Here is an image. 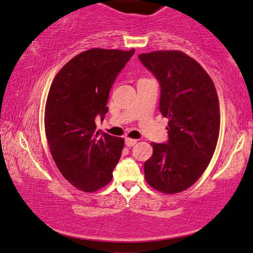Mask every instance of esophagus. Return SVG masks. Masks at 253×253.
I'll use <instances>...</instances> for the list:
<instances>
[{
    "mask_svg": "<svg viewBox=\"0 0 253 253\" xmlns=\"http://www.w3.org/2000/svg\"><path fill=\"white\" fill-rule=\"evenodd\" d=\"M136 142L137 141L134 140V138H128V137L125 138V144H126V147H128V148L133 147V145L136 144Z\"/></svg>",
    "mask_w": 253,
    "mask_h": 253,
    "instance_id": "obj_1",
    "label": "esophagus"
}]
</instances>
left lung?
Instances as JSON below:
<instances>
[{"mask_svg": "<svg viewBox=\"0 0 253 253\" xmlns=\"http://www.w3.org/2000/svg\"><path fill=\"white\" fill-rule=\"evenodd\" d=\"M161 86L159 111L169 118V140L152 143L144 176L156 190L175 194L193 186L214 154L220 129L214 84L196 60L177 50L138 55Z\"/></svg>", "mask_w": 253, "mask_h": 253, "instance_id": "left-lung-1", "label": "left lung"}]
</instances>
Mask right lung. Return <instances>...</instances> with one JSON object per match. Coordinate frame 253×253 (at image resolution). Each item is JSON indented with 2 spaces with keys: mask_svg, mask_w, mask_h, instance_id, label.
Wrapping results in <instances>:
<instances>
[{
  "mask_svg": "<svg viewBox=\"0 0 253 253\" xmlns=\"http://www.w3.org/2000/svg\"><path fill=\"white\" fill-rule=\"evenodd\" d=\"M135 50L94 48L77 55L57 73L44 113L45 135L63 176L91 193L112 180L124 138L96 130L108 112L109 92Z\"/></svg>",
  "mask_w": 253,
  "mask_h": 253,
  "instance_id": "right-lung-1",
  "label": "right lung"
}]
</instances>
